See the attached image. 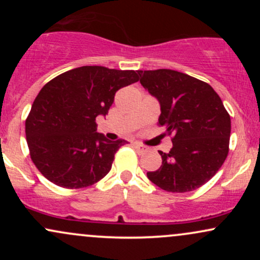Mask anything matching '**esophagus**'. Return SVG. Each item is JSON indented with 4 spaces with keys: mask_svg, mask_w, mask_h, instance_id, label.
Masks as SVG:
<instances>
[{
    "mask_svg": "<svg viewBox=\"0 0 260 260\" xmlns=\"http://www.w3.org/2000/svg\"><path fill=\"white\" fill-rule=\"evenodd\" d=\"M133 147L137 151H138L139 154H143V153H145V151H147V149L143 147V145H140L139 143H133Z\"/></svg>",
    "mask_w": 260,
    "mask_h": 260,
    "instance_id": "34e87169",
    "label": "esophagus"
}]
</instances>
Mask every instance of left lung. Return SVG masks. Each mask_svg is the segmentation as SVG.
I'll return each instance as SVG.
<instances>
[{
  "instance_id": "1",
  "label": "left lung",
  "mask_w": 260,
  "mask_h": 260,
  "mask_svg": "<svg viewBox=\"0 0 260 260\" xmlns=\"http://www.w3.org/2000/svg\"><path fill=\"white\" fill-rule=\"evenodd\" d=\"M140 84L160 103V126L172 136L162 165L147 172L161 189L184 193L202 187L229 154L231 118L208 83L172 70L138 71Z\"/></svg>"
}]
</instances>
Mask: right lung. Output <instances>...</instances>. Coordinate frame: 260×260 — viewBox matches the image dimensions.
Returning <instances> with one entry per match:
<instances>
[{
    "label": "right lung",
    "instance_id": "right-lung-1",
    "mask_svg": "<svg viewBox=\"0 0 260 260\" xmlns=\"http://www.w3.org/2000/svg\"><path fill=\"white\" fill-rule=\"evenodd\" d=\"M136 71L83 66L43 86L25 120L30 157L44 177L63 188L96 183L111 170L126 140H109L96 132L98 116H106L118 89L138 82Z\"/></svg>",
    "mask_w": 260,
    "mask_h": 260
}]
</instances>
